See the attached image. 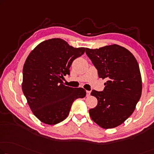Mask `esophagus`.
<instances>
[{
	"label": "esophagus",
	"instance_id": "obj_1",
	"mask_svg": "<svg viewBox=\"0 0 154 154\" xmlns=\"http://www.w3.org/2000/svg\"><path fill=\"white\" fill-rule=\"evenodd\" d=\"M90 95H91V91H86V96H87V97H88V96H90Z\"/></svg>",
	"mask_w": 154,
	"mask_h": 154
}]
</instances>
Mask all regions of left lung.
I'll use <instances>...</instances> for the list:
<instances>
[{"label": "left lung", "instance_id": "obj_1", "mask_svg": "<svg viewBox=\"0 0 154 154\" xmlns=\"http://www.w3.org/2000/svg\"><path fill=\"white\" fill-rule=\"evenodd\" d=\"M86 53L99 77L107 79L103 91L91 92L97 105L89 110L91 118L103 128L118 127L133 113L141 97L138 63L131 52L116 44L99 49L86 48Z\"/></svg>", "mask_w": 154, "mask_h": 154}]
</instances>
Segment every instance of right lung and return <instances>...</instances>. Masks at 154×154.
Instances as JSON below:
<instances>
[{
    "label": "right lung",
    "instance_id": "obj_1",
    "mask_svg": "<svg viewBox=\"0 0 154 154\" xmlns=\"http://www.w3.org/2000/svg\"><path fill=\"white\" fill-rule=\"evenodd\" d=\"M84 52L85 48H73L57 38L41 42L27 57L22 90L32 113L42 122L53 125L62 122L73 102L86 96L84 88L63 83V76L70 75L72 61Z\"/></svg>",
    "mask_w": 154,
    "mask_h": 154
}]
</instances>
